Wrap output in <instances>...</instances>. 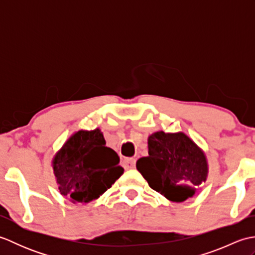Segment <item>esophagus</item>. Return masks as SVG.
I'll return each mask as SVG.
<instances>
[{
    "label": "esophagus",
    "instance_id": "esophagus-1",
    "mask_svg": "<svg viewBox=\"0 0 255 255\" xmlns=\"http://www.w3.org/2000/svg\"><path fill=\"white\" fill-rule=\"evenodd\" d=\"M123 165L126 170H132L136 166V159L133 158H126L123 160Z\"/></svg>",
    "mask_w": 255,
    "mask_h": 255
}]
</instances>
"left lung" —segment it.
<instances>
[{"label": "left lung", "instance_id": "obj_1", "mask_svg": "<svg viewBox=\"0 0 255 255\" xmlns=\"http://www.w3.org/2000/svg\"><path fill=\"white\" fill-rule=\"evenodd\" d=\"M148 153L137 161V170L151 188L171 202L182 203L193 197L207 180L205 152L182 131L150 134Z\"/></svg>", "mask_w": 255, "mask_h": 255}]
</instances>
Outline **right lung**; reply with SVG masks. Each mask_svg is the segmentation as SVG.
<instances>
[{
    "label": "right lung",
    "instance_id": "add662e5",
    "mask_svg": "<svg viewBox=\"0 0 255 255\" xmlns=\"http://www.w3.org/2000/svg\"><path fill=\"white\" fill-rule=\"evenodd\" d=\"M100 128L72 133L52 159L59 191L72 203H90L111 188L124 169Z\"/></svg>",
    "mask_w": 255,
    "mask_h": 255
}]
</instances>
